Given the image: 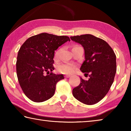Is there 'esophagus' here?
<instances>
[{
	"label": "esophagus",
	"mask_w": 131,
	"mask_h": 131,
	"mask_svg": "<svg viewBox=\"0 0 131 131\" xmlns=\"http://www.w3.org/2000/svg\"><path fill=\"white\" fill-rule=\"evenodd\" d=\"M71 76L70 74H66V75H65V77H66V78H69V77H70Z\"/></svg>",
	"instance_id": "1"
}]
</instances>
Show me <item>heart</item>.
<instances>
[{"label":"heart","instance_id":"b5f03b06","mask_svg":"<svg viewBox=\"0 0 131 131\" xmlns=\"http://www.w3.org/2000/svg\"><path fill=\"white\" fill-rule=\"evenodd\" d=\"M61 52V50H58L55 52V58H58ZM76 69V66L70 63H62L58 66L57 70L59 72L63 74H71Z\"/></svg>","mask_w":131,"mask_h":131}]
</instances>
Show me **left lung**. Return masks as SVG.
<instances>
[{
	"mask_svg": "<svg viewBox=\"0 0 131 131\" xmlns=\"http://www.w3.org/2000/svg\"><path fill=\"white\" fill-rule=\"evenodd\" d=\"M84 50L85 61L80 70L90 77H80V84L73 89V96L85 105L99 102L107 94L116 73V56L107 42L92 35L71 36Z\"/></svg>",
	"mask_w": 131,
	"mask_h": 131,
	"instance_id": "obj_1",
	"label": "left lung"
}]
</instances>
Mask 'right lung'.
<instances>
[{"label": "right lung", "mask_w": 131, "mask_h": 131, "mask_svg": "<svg viewBox=\"0 0 131 131\" xmlns=\"http://www.w3.org/2000/svg\"><path fill=\"white\" fill-rule=\"evenodd\" d=\"M68 41H70L68 36L42 33L28 38L21 46L17 75L24 93L31 101L42 102L54 95L57 83L64 79L63 74L52 73L54 52Z\"/></svg>", "instance_id": "obj_1"}]
</instances>
